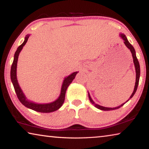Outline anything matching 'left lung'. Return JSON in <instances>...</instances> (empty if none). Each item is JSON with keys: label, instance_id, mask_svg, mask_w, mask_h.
<instances>
[{"label": "left lung", "instance_id": "1", "mask_svg": "<svg viewBox=\"0 0 149 149\" xmlns=\"http://www.w3.org/2000/svg\"><path fill=\"white\" fill-rule=\"evenodd\" d=\"M120 36L122 37V39L123 40V42H124V44L125 45V46L127 47L128 49L130 50L131 52H132V56H133V63H134V65H135V72H136V81H135V87H134V90H133V92L132 93V95H131V97H130V99H128L127 101L125 102H127L128 100H129L130 99H132V98L133 97V95H135V93L136 92V91L137 89V87H138V84H139V77H140V65H139V63L138 60L137 58V56H136V54H135V50L134 49V48L132 46V45L130 43V42L128 41V40L127 39V37H126L125 35L123 33H120ZM88 95H89V99L90 102L92 103V104L95 106L96 108H99V109L101 110H115V109H118V108H120L121 107H122V106L125 104V103H123V104H121L120 106L118 107H116V108H107V107H102V106H100L97 104H95V102L93 101L92 100L91 97V96L89 95V93H88Z\"/></svg>", "mask_w": 149, "mask_h": 149}]
</instances>
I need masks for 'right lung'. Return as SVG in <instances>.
Instances as JSON below:
<instances>
[{
	"instance_id": "add662e5",
	"label": "right lung",
	"mask_w": 149,
	"mask_h": 149,
	"mask_svg": "<svg viewBox=\"0 0 149 149\" xmlns=\"http://www.w3.org/2000/svg\"><path fill=\"white\" fill-rule=\"evenodd\" d=\"M29 35H26V37H25V40L24 42L20 45V46L18 47L16 52H15L14 61L12 64L11 70H10L11 81L12 82V84L14 85L15 92L16 93L17 98H18L19 101L22 102V104L24 105L25 107H26L28 108H30V109L33 110L35 111H37V112H42V113H49V112H54V111H56L58 109H59V108L62 106L65 100V91H66L67 90V88L69 86L70 84L72 82V81L74 80L75 75H76V74H77V72L72 73L71 75H70L68 77H65V79L64 80V81H63V84L62 85L61 93H60L59 97L58 98V99H56L55 101L50 103H48V104H37V103H35L33 102L29 101V100H27V98L26 97V96L24 95V93L22 92L21 88H20L19 85L18 84V82H17V77H16V68H17V59H18L19 54V52H21L22 49H23L24 45L26 44Z\"/></svg>"
}]
</instances>
